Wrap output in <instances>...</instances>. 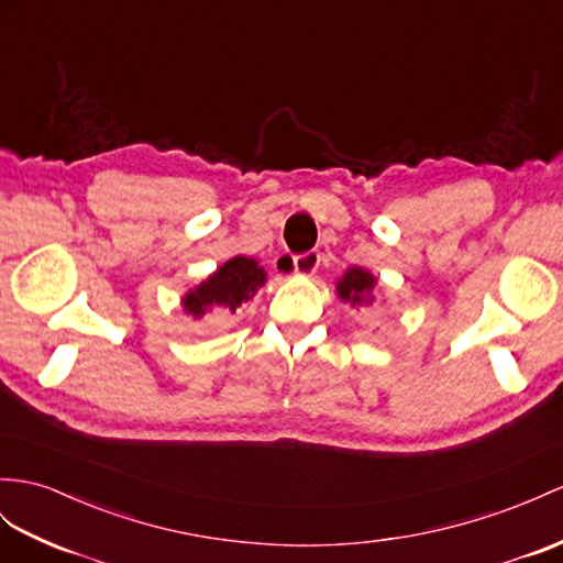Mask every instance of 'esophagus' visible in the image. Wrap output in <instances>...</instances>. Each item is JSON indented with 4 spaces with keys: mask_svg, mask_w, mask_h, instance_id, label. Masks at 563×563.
Segmentation results:
<instances>
[{
    "mask_svg": "<svg viewBox=\"0 0 563 563\" xmlns=\"http://www.w3.org/2000/svg\"><path fill=\"white\" fill-rule=\"evenodd\" d=\"M320 267V253L318 251H308L303 255L294 257V272L298 277H312L314 272Z\"/></svg>",
    "mask_w": 563,
    "mask_h": 563,
    "instance_id": "esophagus-1",
    "label": "esophagus"
}]
</instances>
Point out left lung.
I'll return each mask as SVG.
<instances>
[{"label":"left lung","instance_id":"1","mask_svg":"<svg viewBox=\"0 0 563 563\" xmlns=\"http://www.w3.org/2000/svg\"><path fill=\"white\" fill-rule=\"evenodd\" d=\"M375 284H377V277L373 272L353 265L336 279V296H339V300L351 303L353 308L373 306L375 303V296H373Z\"/></svg>","mask_w":563,"mask_h":563}]
</instances>
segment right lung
Masks as SVG:
<instances>
[{"label":"right lung","mask_w":563,"mask_h":563,"mask_svg":"<svg viewBox=\"0 0 563 563\" xmlns=\"http://www.w3.org/2000/svg\"><path fill=\"white\" fill-rule=\"evenodd\" d=\"M265 282L267 272L257 265L255 257L236 255L227 260L222 267H217L208 279L188 289L181 296V308L194 320H200L205 312L217 308L236 312L257 294L260 286H265Z\"/></svg>","instance_id":"1"}]
</instances>
